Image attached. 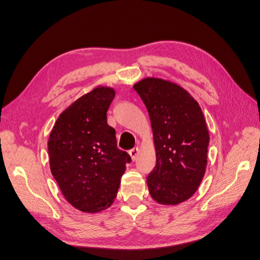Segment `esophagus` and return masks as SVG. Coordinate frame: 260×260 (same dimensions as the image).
Here are the masks:
<instances>
[{
  "instance_id": "1",
  "label": "esophagus",
  "mask_w": 260,
  "mask_h": 260,
  "mask_svg": "<svg viewBox=\"0 0 260 260\" xmlns=\"http://www.w3.org/2000/svg\"><path fill=\"white\" fill-rule=\"evenodd\" d=\"M138 152H139V149H138V147L133 148L132 150H129V151H128V153H129V155H131V157H132V160H133V161H134V160H136V157H137V155H138Z\"/></svg>"
}]
</instances>
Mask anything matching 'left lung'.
<instances>
[{
    "label": "left lung",
    "instance_id": "obj_1",
    "mask_svg": "<svg viewBox=\"0 0 260 260\" xmlns=\"http://www.w3.org/2000/svg\"><path fill=\"white\" fill-rule=\"evenodd\" d=\"M146 105L156 164L147 177L151 198L163 205L190 199L207 164L208 129L197 100L176 83L146 78L133 86Z\"/></svg>",
    "mask_w": 260,
    "mask_h": 260
}]
</instances>
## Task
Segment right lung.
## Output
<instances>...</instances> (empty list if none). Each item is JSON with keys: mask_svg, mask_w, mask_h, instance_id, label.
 I'll use <instances>...</instances> for the list:
<instances>
[{"mask_svg": "<svg viewBox=\"0 0 260 260\" xmlns=\"http://www.w3.org/2000/svg\"><path fill=\"white\" fill-rule=\"evenodd\" d=\"M112 87L97 86L58 116L47 142L49 166L64 199L84 213L110 206L131 156L116 147L107 111Z\"/></svg>", "mask_w": 260, "mask_h": 260, "instance_id": "add662e5", "label": "right lung"}]
</instances>
